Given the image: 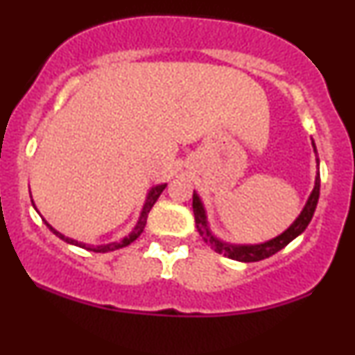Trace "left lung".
I'll list each match as a JSON object with an SVG mask.
<instances>
[{
  "instance_id": "8db88e82",
  "label": "left lung",
  "mask_w": 355,
  "mask_h": 355,
  "mask_svg": "<svg viewBox=\"0 0 355 355\" xmlns=\"http://www.w3.org/2000/svg\"><path fill=\"white\" fill-rule=\"evenodd\" d=\"M312 146H313V152H315L317 168H319V157H317V148H315V144H313V140H312ZM319 193H320V175L317 172L315 185H313L311 197L307 198V203H305V207L302 209V211H300L299 217L294 220V223H292L287 230L282 232V234L277 235V237L262 243H254V245H240V243L237 245V243L223 242V240L215 237L209 227V220H207V211L202 203V198L198 197V193L195 190H193V203H191V207H193L195 225H197L198 234L202 235V239L205 240V243H209L215 252L223 254L232 260H239V262H259V260L268 259L270 255H274L279 250H282L285 245H288L292 240L299 237V235L307 229V225L311 223V220L313 217V211H315L317 202H319Z\"/></svg>"
}]
</instances>
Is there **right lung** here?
Returning a JSON list of instances; mask_svg holds the SVG:
<instances>
[{
  "instance_id": "obj_1",
  "label": "right lung",
  "mask_w": 355,
  "mask_h": 355,
  "mask_svg": "<svg viewBox=\"0 0 355 355\" xmlns=\"http://www.w3.org/2000/svg\"><path fill=\"white\" fill-rule=\"evenodd\" d=\"M165 187H166V183H160V185H155V187H152V189H150L148 195H146V200H145V203H144V209H141L140 217H138L137 225L133 227V230L130 232L128 235H125V237L121 239V240H118V242H110V243H105V245H88V243L78 242V240H75V239L64 237V235L60 234L58 230L53 229V227L50 225V223L46 222V220H44V223H46L48 229H50V230L53 232V234L56 235V237H60L61 240H64V242L71 243V245H78V247H81V248H87V250H92V252H100V254H105V252L116 250V248H121V247L130 245V243L135 242V240H137L138 237H140L141 232H144L145 225H146V218H148L150 210H152V207L155 205V202L158 200V197H160V195H162V191L165 190ZM31 202H33V200H31ZM33 207H35V202H33ZM35 209H36V207H35Z\"/></svg>"
}]
</instances>
